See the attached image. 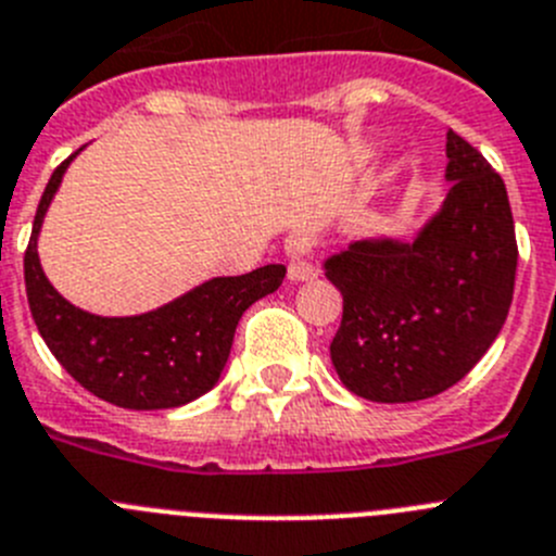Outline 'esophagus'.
<instances>
[{"mask_svg":"<svg viewBox=\"0 0 556 556\" xmlns=\"http://www.w3.org/2000/svg\"><path fill=\"white\" fill-rule=\"evenodd\" d=\"M315 277H318V268H315L313 263H307V260H290V266H288L290 282H309V279Z\"/></svg>","mask_w":556,"mask_h":556,"instance_id":"obj_1","label":"esophagus"}]
</instances>
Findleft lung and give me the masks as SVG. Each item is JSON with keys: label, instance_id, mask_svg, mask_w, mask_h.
I'll return each instance as SVG.
<instances>
[{"label": "left lung", "instance_id": "obj_1", "mask_svg": "<svg viewBox=\"0 0 556 556\" xmlns=\"http://www.w3.org/2000/svg\"><path fill=\"white\" fill-rule=\"evenodd\" d=\"M446 157V199L413 241H354L324 263L343 296L332 365L368 402L438 396L471 371L507 321L518 266L507 188L452 129Z\"/></svg>", "mask_w": 556, "mask_h": 556}]
</instances>
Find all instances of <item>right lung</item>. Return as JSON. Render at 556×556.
<instances>
[{"mask_svg":"<svg viewBox=\"0 0 556 556\" xmlns=\"http://www.w3.org/2000/svg\"><path fill=\"white\" fill-rule=\"evenodd\" d=\"M79 152L54 168L24 252V285L35 327L58 363L93 396L124 409L182 407L218 382L241 315L282 285L285 266L271 263L241 277H213L163 307L127 318L74 307L43 274L38 232L68 163Z\"/></svg>","mask_w":556,"mask_h":556,"instance_id":"right-lung-1","label":"right lung"}]
</instances>
